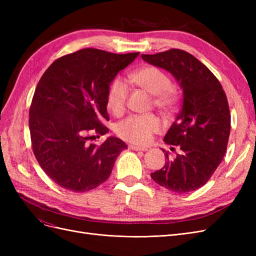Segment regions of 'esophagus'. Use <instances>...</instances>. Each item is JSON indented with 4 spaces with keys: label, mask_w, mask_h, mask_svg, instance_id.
<instances>
[{
    "label": "esophagus",
    "mask_w": 256,
    "mask_h": 256,
    "mask_svg": "<svg viewBox=\"0 0 256 256\" xmlns=\"http://www.w3.org/2000/svg\"><path fill=\"white\" fill-rule=\"evenodd\" d=\"M129 148L132 150H141V152L147 150L146 147H140V146H136V145H131V146L129 147Z\"/></svg>",
    "instance_id": "esophagus-1"
}]
</instances>
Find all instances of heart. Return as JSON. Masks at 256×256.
Listing matches in <instances>:
<instances>
[{
  "mask_svg": "<svg viewBox=\"0 0 256 256\" xmlns=\"http://www.w3.org/2000/svg\"><path fill=\"white\" fill-rule=\"evenodd\" d=\"M130 81L138 88L152 95L154 106L160 111L172 110L178 102V94L172 86L171 79L159 68L144 66L130 74ZM128 86L122 79L111 82L106 94L108 108L115 115H120L125 110L128 98ZM160 120L152 114L131 115L116 127L118 134L136 145H147L154 134L161 130Z\"/></svg>",
  "mask_w": 256,
  "mask_h": 256,
  "instance_id": "1",
  "label": "heart"
}]
</instances>
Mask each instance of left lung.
<instances>
[{
    "label": "left lung",
    "mask_w": 256,
    "mask_h": 256,
    "mask_svg": "<svg viewBox=\"0 0 256 256\" xmlns=\"http://www.w3.org/2000/svg\"><path fill=\"white\" fill-rule=\"evenodd\" d=\"M142 58L171 74L182 90V110L164 136L174 159L162 150L166 164L152 180L176 193L194 191L209 180L226 154L230 131L228 98L214 74L192 54L171 49Z\"/></svg>",
    "instance_id": "8db88e82"
}]
</instances>
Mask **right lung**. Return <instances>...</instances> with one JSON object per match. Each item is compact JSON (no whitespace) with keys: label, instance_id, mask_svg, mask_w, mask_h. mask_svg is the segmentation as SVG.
<instances>
[{"label":"right lung","instance_id":"add662e5","mask_svg":"<svg viewBox=\"0 0 256 256\" xmlns=\"http://www.w3.org/2000/svg\"><path fill=\"white\" fill-rule=\"evenodd\" d=\"M138 56L82 49L54 60L38 82L30 106V141L38 164L60 187L95 189L127 148L115 136L99 146L90 141L109 132L102 124L109 120L108 88Z\"/></svg>","mask_w":256,"mask_h":256}]
</instances>
